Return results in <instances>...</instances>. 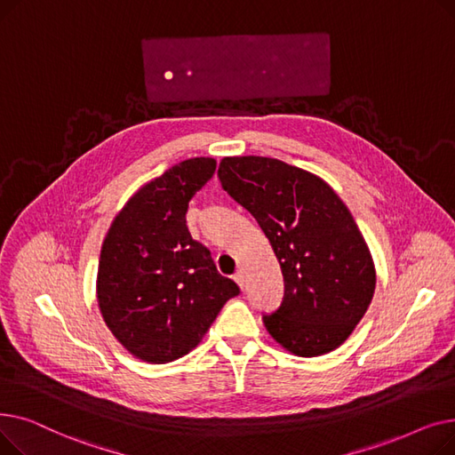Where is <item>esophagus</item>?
I'll return each mask as SVG.
<instances>
[{
	"label": "esophagus",
	"instance_id": "obj_1",
	"mask_svg": "<svg viewBox=\"0 0 455 455\" xmlns=\"http://www.w3.org/2000/svg\"><path fill=\"white\" fill-rule=\"evenodd\" d=\"M232 278L235 280V283H237V285H240V288H242V290L245 288V273H243L242 269H240V271H235Z\"/></svg>",
	"mask_w": 455,
	"mask_h": 455
}]
</instances>
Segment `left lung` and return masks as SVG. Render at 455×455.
I'll list each match as a JSON object with an SVG mask.
<instances>
[{"instance_id":"1","label":"left lung","mask_w":455,"mask_h":455,"mask_svg":"<svg viewBox=\"0 0 455 455\" xmlns=\"http://www.w3.org/2000/svg\"><path fill=\"white\" fill-rule=\"evenodd\" d=\"M218 177L269 237L283 299L264 324L302 357L338 348L362 321L376 288L371 251L352 213L323 179L266 156H227Z\"/></svg>"}]
</instances>
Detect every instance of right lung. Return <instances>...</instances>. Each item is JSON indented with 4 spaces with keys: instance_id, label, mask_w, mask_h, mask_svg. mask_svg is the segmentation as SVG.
I'll list each match as a JSON object with an SVG mask.
<instances>
[{
    "instance_id": "obj_1",
    "label": "right lung",
    "mask_w": 455,
    "mask_h": 455,
    "mask_svg": "<svg viewBox=\"0 0 455 455\" xmlns=\"http://www.w3.org/2000/svg\"><path fill=\"white\" fill-rule=\"evenodd\" d=\"M213 158H189L141 186L119 212L98 267L101 315L138 360L170 363L194 350L237 283L215 269L186 227L188 204L213 177Z\"/></svg>"
}]
</instances>
